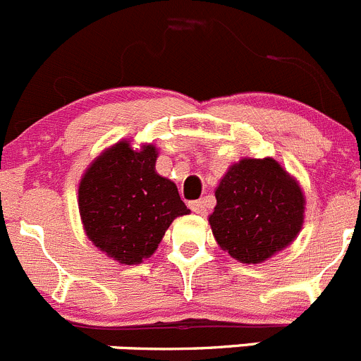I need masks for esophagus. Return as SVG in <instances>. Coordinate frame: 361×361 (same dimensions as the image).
I'll list each match as a JSON object with an SVG mask.
<instances>
[{
	"instance_id": "esophagus-1",
	"label": "esophagus",
	"mask_w": 361,
	"mask_h": 361,
	"mask_svg": "<svg viewBox=\"0 0 361 361\" xmlns=\"http://www.w3.org/2000/svg\"><path fill=\"white\" fill-rule=\"evenodd\" d=\"M207 207H209V204H207V199H199V201L190 202V209L194 211V213H197V214H206Z\"/></svg>"
}]
</instances>
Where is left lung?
I'll list each match as a JSON object with an SVG mask.
<instances>
[{"label":"left lung","instance_id":"obj_1","mask_svg":"<svg viewBox=\"0 0 361 361\" xmlns=\"http://www.w3.org/2000/svg\"><path fill=\"white\" fill-rule=\"evenodd\" d=\"M214 197V239L243 264L274 257L292 245L304 224V192L274 159H241L228 167Z\"/></svg>","mask_w":361,"mask_h":361}]
</instances>
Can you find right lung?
<instances>
[{
  "instance_id": "1",
  "label": "right lung",
  "mask_w": 361,
  "mask_h": 361,
  "mask_svg": "<svg viewBox=\"0 0 361 361\" xmlns=\"http://www.w3.org/2000/svg\"><path fill=\"white\" fill-rule=\"evenodd\" d=\"M157 148L140 150L122 140L83 173L78 209L92 245L126 265L143 262L159 248L174 218L190 213L176 185L155 171Z\"/></svg>"
}]
</instances>
